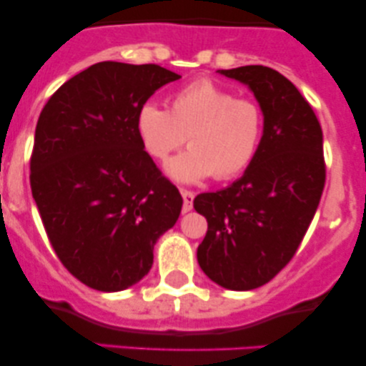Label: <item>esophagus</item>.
<instances>
[{
    "mask_svg": "<svg viewBox=\"0 0 366 366\" xmlns=\"http://www.w3.org/2000/svg\"><path fill=\"white\" fill-rule=\"evenodd\" d=\"M180 194H182V212H191L192 201H194V192L187 191V189H180Z\"/></svg>",
    "mask_w": 366,
    "mask_h": 366,
    "instance_id": "1",
    "label": "esophagus"
}]
</instances>
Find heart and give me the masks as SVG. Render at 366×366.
Returning a JSON list of instances; mask_svg holds the SVG:
<instances>
[{
	"label": "heart",
	"instance_id": "1",
	"mask_svg": "<svg viewBox=\"0 0 366 366\" xmlns=\"http://www.w3.org/2000/svg\"><path fill=\"white\" fill-rule=\"evenodd\" d=\"M136 130L151 158L165 162L186 142L189 149L167 165L180 182L213 175L229 180L244 174L262 148L263 108L251 98H237L209 79H197L172 96L170 108L144 103L137 110Z\"/></svg>",
	"mask_w": 366,
	"mask_h": 366
}]
</instances>
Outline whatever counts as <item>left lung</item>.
Instances as JSON below:
<instances>
[{
    "label": "left lung",
    "mask_w": 366,
    "mask_h": 366,
    "mask_svg": "<svg viewBox=\"0 0 366 366\" xmlns=\"http://www.w3.org/2000/svg\"><path fill=\"white\" fill-rule=\"evenodd\" d=\"M218 74L253 91L264 134L241 179L196 196V212L208 222L197 263L222 287L251 291L291 262L312 224L325 186L323 134L310 103L277 70L246 65Z\"/></svg>",
    "instance_id": "8db88e82"
}]
</instances>
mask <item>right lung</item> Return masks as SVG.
<instances>
[{"instance_id": "1", "label": "right lung", "mask_w": 366, "mask_h": 366, "mask_svg": "<svg viewBox=\"0 0 366 366\" xmlns=\"http://www.w3.org/2000/svg\"><path fill=\"white\" fill-rule=\"evenodd\" d=\"M177 79L154 63L99 61L63 84L37 120L32 197L63 267L96 291L139 282L180 215L179 189L136 130L137 110Z\"/></svg>"}]
</instances>
